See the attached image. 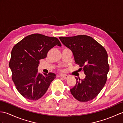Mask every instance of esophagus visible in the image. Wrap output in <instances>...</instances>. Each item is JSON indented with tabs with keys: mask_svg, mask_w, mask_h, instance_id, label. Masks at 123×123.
Returning a JSON list of instances; mask_svg holds the SVG:
<instances>
[{
	"mask_svg": "<svg viewBox=\"0 0 123 123\" xmlns=\"http://www.w3.org/2000/svg\"><path fill=\"white\" fill-rule=\"evenodd\" d=\"M60 76L62 77V78H63L64 79H68V77H69L68 75L65 74H60Z\"/></svg>",
	"mask_w": 123,
	"mask_h": 123,
	"instance_id": "1",
	"label": "esophagus"
}]
</instances>
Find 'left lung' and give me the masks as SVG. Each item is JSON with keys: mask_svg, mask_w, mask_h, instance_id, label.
Listing matches in <instances>:
<instances>
[{"mask_svg": "<svg viewBox=\"0 0 123 123\" xmlns=\"http://www.w3.org/2000/svg\"><path fill=\"white\" fill-rule=\"evenodd\" d=\"M59 39L72 51L76 64L86 75L81 80L75 78L76 83L70 90L71 94L80 102L92 100L101 92L107 81L110 67L106 50L88 36L60 37Z\"/></svg>", "mask_w": 123, "mask_h": 123, "instance_id": "left-lung-1", "label": "left lung"}]
</instances>
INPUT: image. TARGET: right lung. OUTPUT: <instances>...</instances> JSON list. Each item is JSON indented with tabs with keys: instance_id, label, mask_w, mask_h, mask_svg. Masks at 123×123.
Instances as JSON below:
<instances>
[{
	"instance_id": "right-lung-1",
	"label": "right lung",
	"mask_w": 123,
	"mask_h": 123,
	"mask_svg": "<svg viewBox=\"0 0 123 123\" xmlns=\"http://www.w3.org/2000/svg\"><path fill=\"white\" fill-rule=\"evenodd\" d=\"M61 46L59 39L39 33L25 37L14 45L11 52L9 66L11 78L19 93L25 98L38 100L46 93L55 74L40 73V60L44 59L50 49Z\"/></svg>"
}]
</instances>
